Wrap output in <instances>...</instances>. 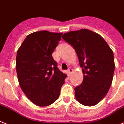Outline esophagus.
Returning <instances> with one entry per match:
<instances>
[{"mask_svg":"<svg viewBox=\"0 0 124 124\" xmlns=\"http://www.w3.org/2000/svg\"><path fill=\"white\" fill-rule=\"evenodd\" d=\"M72 72H73V70H72V69H71V68H69V69H68V74H69V75H71L72 73Z\"/></svg>","mask_w":124,"mask_h":124,"instance_id":"esophagus-1","label":"esophagus"}]
</instances>
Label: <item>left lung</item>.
I'll list each match as a JSON object with an SVG mask.
<instances>
[{"mask_svg":"<svg viewBox=\"0 0 124 124\" xmlns=\"http://www.w3.org/2000/svg\"><path fill=\"white\" fill-rule=\"evenodd\" d=\"M62 38L74 48L82 68L83 82L74 89L76 100L83 105H95L111 85L115 68L113 50L99 34L88 29L69 31Z\"/></svg>","mask_w":124,"mask_h":124,"instance_id":"obj_1","label":"left lung"}]
</instances>
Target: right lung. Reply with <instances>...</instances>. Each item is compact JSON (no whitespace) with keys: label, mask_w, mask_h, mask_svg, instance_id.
<instances>
[{"label":"right lung","mask_w":124,"mask_h":124,"mask_svg":"<svg viewBox=\"0 0 124 124\" xmlns=\"http://www.w3.org/2000/svg\"><path fill=\"white\" fill-rule=\"evenodd\" d=\"M62 35L46 30L33 32L17 50L16 68L19 85L27 98L39 107L49 106L58 99L67 77L52 56Z\"/></svg>","instance_id":"obj_1"}]
</instances>
